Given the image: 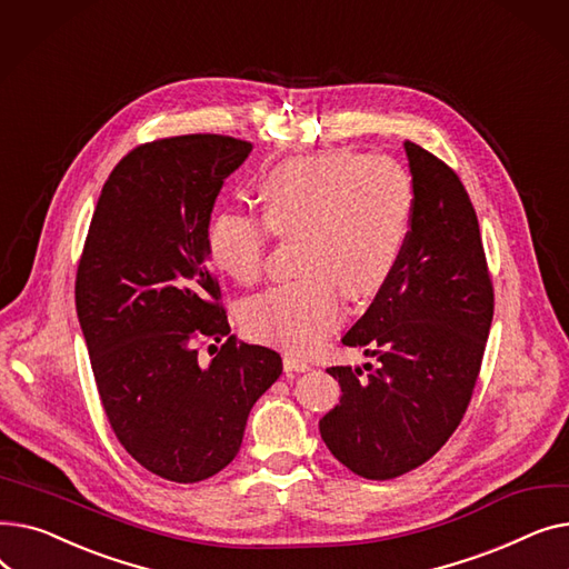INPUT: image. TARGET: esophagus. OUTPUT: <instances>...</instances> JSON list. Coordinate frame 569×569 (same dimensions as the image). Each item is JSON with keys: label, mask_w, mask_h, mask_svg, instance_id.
Segmentation results:
<instances>
[{"label": "esophagus", "mask_w": 569, "mask_h": 569, "mask_svg": "<svg viewBox=\"0 0 569 569\" xmlns=\"http://www.w3.org/2000/svg\"><path fill=\"white\" fill-rule=\"evenodd\" d=\"M283 367H286V373H305L311 369V365L305 360V357L292 355V352H286Z\"/></svg>", "instance_id": "1"}]
</instances>
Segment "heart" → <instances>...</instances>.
I'll use <instances>...</instances> for the list:
<instances>
[{"label": "heart", "instance_id": "1", "mask_svg": "<svg viewBox=\"0 0 569 569\" xmlns=\"http://www.w3.org/2000/svg\"><path fill=\"white\" fill-rule=\"evenodd\" d=\"M415 187L392 159L335 149L288 159L267 172L260 217L223 209L204 230L217 272L237 283L258 281L274 237L295 242V281L269 288L242 307L249 337L292 352L313 350L337 330L346 297H376L408 244Z\"/></svg>", "mask_w": 569, "mask_h": 569}]
</instances>
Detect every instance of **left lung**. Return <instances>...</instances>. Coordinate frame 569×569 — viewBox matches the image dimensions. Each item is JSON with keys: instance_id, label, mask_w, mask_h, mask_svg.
Returning <instances> with one entry per match:
<instances>
[{"instance_id": "8db88e82", "label": "left lung", "mask_w": 569, "mask_h": 569, "mask_svg": "<svg viewBox=\"0 0 569 569\" xmlns=\"http://www.w3.org/2000/svg\"><path fill=\"white\" fill-rule=\"evenodd\" d=\"M406 154L415 187L408 244L341 339L376 367L327 369L343 395L320 420L330 452L367 480L415 470L457 431L493 320V281L466 187L429 149L406 140Z\"/></svg>"}]
</instances>
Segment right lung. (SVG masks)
Listing matches in <instances>:
<instances>
[{"instance_id":"obj_1","label":"right lung","mask_w":569,"mask_h":569,"mask_svg":"<svg viewBox=\"0 0 569 569\" xmlns=\"http://www.w3.org/2000/svg\"><path fill=\"white\" fill-rule=\"evenodd\" d=\"M253 144L219 133L142 142L101 189L76 272V311L108 425L149 472L202 482L239 452L281 355L230 335L204 230ZM221 340L209 368L197 346Z\"/></svg>"}]
</instances>
